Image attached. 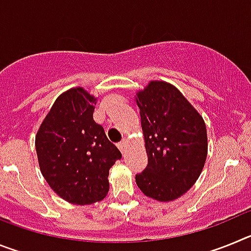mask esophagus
I'll return each mask as SVG.
<instances>
[{
  "mask_svg": "<svg viewBox=\"0 0 251 251\" xmlns=\"http://www.w3.org/2000/svg\"><path fill=\"white\" fill-rule=\"evenodd\" d=\"M127 145H128L127 139H123V141L119 142V143H118V148H119V150H121V152L123 153V154H124V152H126V148H127Z\"/></svg>",
  "mask_w": 251,
  "mask_h": 251,
  "instance_id": "1",
  "label": "esophagus"
}]
</instances>
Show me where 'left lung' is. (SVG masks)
I'll use <instances>...</instances> for the list:
<instances>
[{"label":"left lung","instance_id":"left-lung-1","mask_svg":"<svg viewBox=\"0 0 251 251\" xmlns=\"http://www.w3.org/2000/svg\"><path fill=\"white\" fill-rule=\"evenodd\" d=\"M148 165L136 182L153 200L174 201L200 177L207 157L202 115L172 84L152 80L136 97Z\"/></svg>","mask_w":251,"mask_h":251}]
</instances>
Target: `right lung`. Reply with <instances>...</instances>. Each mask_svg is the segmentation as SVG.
<instances>
[{"mask_svg":"<svg viewBox=\"0 0 251 251\" xmlns=\"http://www.w3.org/2000/svg\"><path fill=\"white\" fill-rule=\"evenodd\" d=\"M97 98L76 86L60 94L35 138L44 178L55 194L74 205L103 200L109 191V170L122 158L93 119Z\"/></svg>","mask_w":251,"mask_h":251,"instance_id":"1","label":"right lung"}]
</instances>
